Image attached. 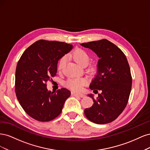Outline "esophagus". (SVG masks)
I'll return each mask as SVG.
<instances>
[{
	"label": "esophagus",
	"instance_id": "esophagus-1",
	"mask_svg": "<svg viewBox=\"0 0 150 150\" xmlns=\"http://www.w3.org/2000/svg\"><path fill=\"white\" fill-rule=\"evenodd\" d=\"M71 94H72V96H79V97H81V98H84L85 96V95L84 94L77 93V92H75V91H72L71 93Z\"/></svg>",
	"mask_w": 150,
	"mask_h": 150
}]
</instances>
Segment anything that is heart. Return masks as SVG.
Wrapping results in <instances>:
<instances>
[{"label":"heart","instance_id":"1","mask_svg":"<svg viewBox=\"0 0 150 150\" xmlns=\"http://www.w3.org/2000/svg\"><path fill=\"white\" fill-rule=\"evenodd\" d=\"M72 57L79 66L83 67L87 66L90 61V57L88 54L82 49L76 50L72 54ZM66 62V56H63L61 58L57 65V69L59 71H62L64 69ZM88 71L91 73H93L94 72V68H90ZM86 83H87V81L85 78H69L66 81L65 86L72 90L79 91L81 89L83 86L86 84Z\"/></svg>","mask_w":150,"mask_h":150}]
</instances>
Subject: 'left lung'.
<instances>
[{"label": "left lung", "instance_id": "left-lung-1", "mask_svg": "<svg viewBox=\"0 0 150 150\" xmlns=\"http://www.w3.org/2000/svg\"><path fill=\"white\" fill-rule=\"evenodd\" d=\"M91 49L99 59L98 72L89 88L98 93L94 104L84 110L87 118L94 123L103 125L115 120L123 111L128 102L132 86L130 68L125 54L115 44L107 39L81 44Z\"/></svg>", "mask_w": 150, "mask_h": 150}]
</instances>
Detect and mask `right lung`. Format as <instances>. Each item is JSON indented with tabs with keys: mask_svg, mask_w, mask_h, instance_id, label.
<instances>
[{
	"mask_svg": "<svg viewBox=\"0 0 150 150\" xmlns=\"http://www.w3.org/2000/svg\"><path fill=\"white\" fill-rule=\"evenodd\" d=\"M73 46L58 41L39 40L22 54L16 70L15 91L25 112L34 120L46 122L61 114L71 91H48L46 83L56 76L57 62Z\"/></svg>",
	"mask_w": 150,
	"mask_h": 150,
	"instance_id": "obj_1",
	"label": "right lung"
}]
</instances>
